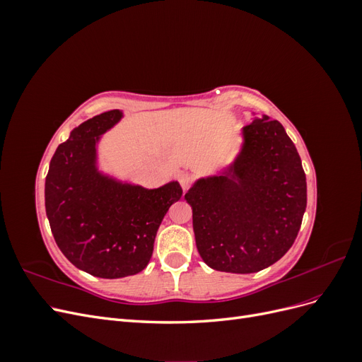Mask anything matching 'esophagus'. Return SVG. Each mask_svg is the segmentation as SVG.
I'll return each mask as SVG.
<instances>
[{"instance_id":"esophagus-1","label":"esophagus","mask_w":362,"mask_h":362,"mask_svg":"<svg viewBox=\"0 0 362 362\" xmlns=\"http://www.w3.org/2000/svg\"><path fill=\"white\" fill-rule=\"evenodd\" d=\"M178 181H180V184H181V187H182V190L185 192V190H187L189 187H190V185L193 184V177H192V175L190 173H181L180 175V177H178Z\"/></svg>"}]
</instances>
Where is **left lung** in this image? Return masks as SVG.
I'll use <instances>...</instances> for the list:
<instances>
[{
    "mask_svg": "<svg viewBox=\"0 0 362 362\" xmlns=\"http://www.w3.org/2000/svg\"><path fill=\"white\" fill-rule=\"evenodd\" d=\"M245 146L221 177L185 193L196 247L205 264L229 273L272 266L293 246L306 208V178L278 120L259 116L243 128Z\"/></svg>",
    "mask_w": 362,
    "mask_h": 362,
    "instance_id": "obj_1",
    "label": "left lung"
}]
</instances>
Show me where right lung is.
Returning <instances> with one entry per match:
<instances>
[{"mask_svg":"<svg viewBox=\"0 0 362 362\" xmlns=\"http://www.w3.org/2000/svg\"><path fill=\"white\" fill-rule=\"evenodd\" d=\"M120 117L110 110L75 128L52 156L45 180L47 216L59 249L75 267L107 279L148 266L163 217L182 194L178 182L148 190L98 173V136Z\"/></svg>","mask_w":362,"mask_h":362,"instance_id":"add662e5","label":"right lung"}]
</instances>
